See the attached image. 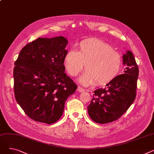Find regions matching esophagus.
<instances>
[{"instance_id":"1","label":"esophagus","mask_w":154,"mask_h":154,"mask_svg":"<svg viewBox=\"0 0 154 154\" xmlns=\"http://www.w3.org/2000/svg\"><path fill=\"white\" fill-rule=\"evenodd\" d=\"M77 91H78L79 92H84V91H85V90L83 88L80 87H79V86L77 87Z\"/></svg>"}]
</instances>
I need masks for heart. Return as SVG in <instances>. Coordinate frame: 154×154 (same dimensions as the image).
<instances>
[{
    "mask_svg": "<svg viewBox=\"0 0 154 154\" xmlns=\"http://www.w3.org/2000/svg\"><path fill=\"white\" fill-rule=\"evenodd\" d=\"M63 63L73 77L79 75L85 66L87 70L79 81L83 85L89 86L95 82L104 85L112 81L119 74L122 59L107 43L97 38H88L80 42L77 51H69Z\"/></svg>",
    "mask_w": 154,
    "mask_h": 154,
    "instance_id": "1",
    "label": "heart"
}]
</instances>
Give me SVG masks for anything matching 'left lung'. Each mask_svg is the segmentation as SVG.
I'll return each mask as SVG.
<instances>
[{
	"instance_id": "obj_1",
	"label": "left lung",
	"mask_w": 154,
	"mask_h": 154,
	"mask_svg": "<svg viewBox=\"0 0 154 154\" xmlns=\"http://www.w3.org/2000/svg\"><path fill=\"white\" fill-rule=\"evenodd\" d=\"M124 73L116 76L94 92L88 114L95 122L107 124L122 116L134 102L136 96L139 68L132 52L127 51L122 56Z\"/></svg>"
}]
</instances>
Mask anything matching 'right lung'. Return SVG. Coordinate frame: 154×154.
Instances as JSON below:
<instances>
[{"instance_id": "add662e5", "label": "right lung", "mask_w": 154, "mask_h": 154, "mask_svg": "<svg viewBox=\"0 0 154 154\" xmlns=\"http://www.w3.org/2000/svg\"><path fill=\"white\" fill-rule=\"evenodd\" d=\"M68 40L62 36L38 38L20 51L14 69L16 101L32 119L53 124L77 85L65 73Z\"/></svg>"}]
</instances>
